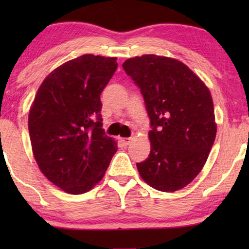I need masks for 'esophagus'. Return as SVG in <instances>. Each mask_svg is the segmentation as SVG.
<instances>
[{
  "label": "esophagus",
  "instance_id": "obj_1",
  "mask_svg": "<svg viewBox=\"0 0 249 249\" xmlns=\"http://www.w3.org/2000/svg\"><path fill=\"white\" fill-rule=\"evenodd\" d=\"M130 142H131V138H124V139H122V142H124V146L130 144Z\"/></svg>",
  "mask_w": 249,
  "mask_h": 249
}]
</instances>
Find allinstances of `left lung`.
<instances>
[{"label": "left lung", "mask_w": 249, "mask_h": 249, "mask_svg": "<svg viewBox=\"0 0 249 249\" xmlns=\"http://www.w3.org/2000/svg\"><path fill=\"white\" fill-rule=\"evenodd\" d=\"M141 89L151 120V153L137 163L145 182L160 192H176L196 178L215 141L212 96L186 64L154 54L122 64Z\"/></svg>", "instance_id": "8db88e82"}]
</instances>
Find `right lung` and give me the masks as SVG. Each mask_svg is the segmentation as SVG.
<instances>
[{"label":"right lung","mask_w":249,"mask_h":249,"mask_svg":"<svg viewBox=\"0 0 249 249\" xmlns=\"http://www.w3.org/2000/svg\"><path fill=\"white\" fill-rule=\"evenodd\" d=\"M117 57L85 54L53 70L37 90L28 117L33 153L43 175L79 195L103 178L118 146L102 128L101 93Z\"/></svg>","instance_id":"add662e5"}]
</instances>
